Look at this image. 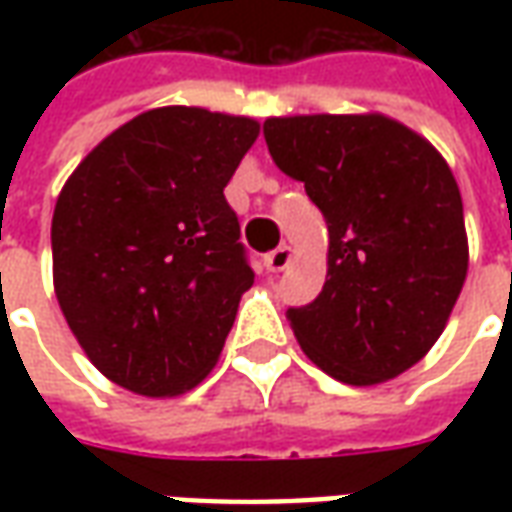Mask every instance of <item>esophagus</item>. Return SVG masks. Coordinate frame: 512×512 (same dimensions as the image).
<instances>
[{
	"label": "esophagus",
	"mask_w": 512,
	"mask_h": 512,
	"mask_svg": "<svg viewBox=\"0 0 512 512\" xmlns=\"http://www.w3.org/2000/svg\"><path fill=\"white\" fill-rule=\"evenodd\" d=\"M290 260H293V249H290V246H279V249H274V252H268V255L263 257V263H266V268L271 274L285 271V268L290 266Z\"/></svg>",
	"instance_id": "1"
}]
</instances>
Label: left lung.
Segmentation results:
<instances>
[{"label":"left lung","mask_w":512,"mask_h":512,"mask_svg":"<svg viewBox=\"0 0 512 512\" xmlns=\"http://www.w3.org/2000/svg\"><path fill=\"white\" fill-rule=\"evenodd\" d=\"M263 134L329 227L323 290L288 310L301 351L351 386L406 373L441 337L469 268L450 164L381 112L268 117Z\"/></svg>","instance_id":"left-lung-1"}]
</instances>
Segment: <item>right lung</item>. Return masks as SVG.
<instances>
[{
    "mask_svg": "<svg viewBox=\"0 0 512 512\" xmlns=\"http://www.w3.org/2000/svg\"><path fill=\"white\" fill-rule=\"evenodd\" d=\"M257 134L255 117L158 106L65 180L51 219L54 293L112 384L175 397L219 362L255 282L224 186Z\"/></svg>",
    "mask_w": 512,
    "mask_h": 512,
    "instance_id": "right-lung-1",
    "label": "right lung"
}]
</instances>
